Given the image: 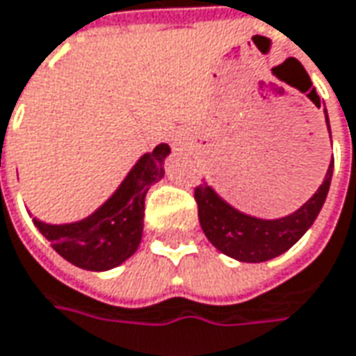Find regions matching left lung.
<instances>
[{
    "mask_svg": "<svg viewBox=\"0 0 356 356\" xmlns=\"http://www.w3.org/2000/svg\"><path fill=\"white\" fill-rule=\"evenodd\" d=\"M305 90H309V97H313L315 104H321L317 92L311 87L309 75H305ZM325 120L331 134L327 111H325ZM333 164L335 162L331 160L325 180L317 188V192L299 210L277 220H259V218L239 212L220 198L212 186H196L194 198L198 204L200 226L216 250H220L238 261L259 264V261L273 259L287 252L293 243L301 239L309 227L313 226L315 218L321 212L329 186H331Z\"/></svg>",
    "mask_w": 356,
    "mask_h": 356,
    "instance_id": "obj_1",
    "label": "left lung"
}]
</instances>
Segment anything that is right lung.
<instances>
[{"label": "right lung", "instance_id": "obj_1", "mask_svg": "<svg viewBox=\"0 0 356 356\" xmlns=\"http://www.w3.org/2000/svg\"><path fill=\"white\" fill-rule=\"evenodd\" d=\"M168 144H158L144 154L118 186V190L89 218L53 226L33 218V224L49 239L51 248L69 264L106 271L127 261L138 250L144 227V198L148 188L164 176Z\"/></svg>", "mask_w": 356, "mask_h": 356}]
</instances>
